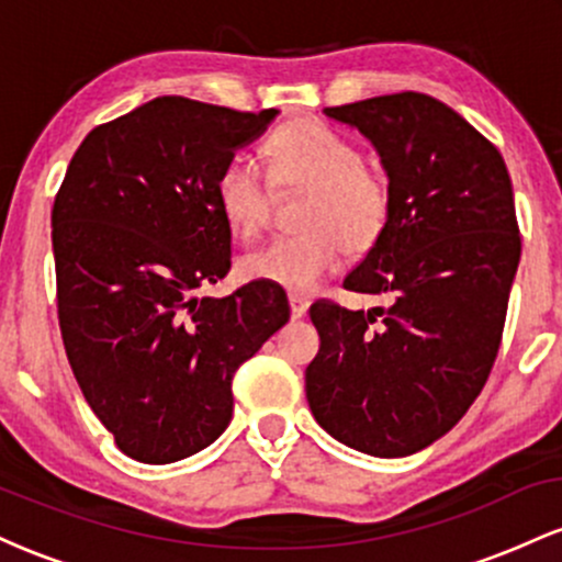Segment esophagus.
<instances>
[{"label":"esophagus","instance_id":"esophagus-1","mask_svg":"<svg viewBox=\"0 0 562 562\" xmlns=\"http://www.w3.org/2000/svg\"><path fill=\"white\" fill-rule=\"evenodd\" d=\"M288 303H290V317H293V319H301L303 314H306L308 299H303V295L290 293V295H288Z\"/></svg>","mask_w":562,"mask_h":562}]
</instances>
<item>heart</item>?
Here are the masks:
<instances>
[{"mask_svg": "<svg viewBox=\"0 0 562 562\" xmlns=\"http://www.w3.org/2000/svg\"><path fill=\"white\" fill-rule=\"evenodd\" d=\"M272 187L303 195L293 218L299 232L240 256L237 272L245 280L308 293L344 254L351 259L370 254L391 224V179L364 164L357 142L322 121L295 119L277 126L263 145V169L248 158L222 166L214 198L235 235H259L272 209Z\"/></svg>", "mask_w": 562, "mask_h": 562, "instance_id": "obj_1", "label": "heart"}]
</instances>
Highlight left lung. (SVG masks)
Masks as SVG:
<instances>
[{"mask_svg":"<svg viewBox=\"0 0 562 562\" xmlns=\"http://www.w3.org/2000/svg\"><path fill=\"white\" fill-rule=\"evenodd\" d=\"M325 113L372 139L389 171V229L344 280L389 306L312 303L319 353L306 398L346 447L406 457L462 420L494 367L520 261L513 184L499 150L436 97L383 94Z\"/></svg>","mask_w":562,"mask_h":562,"instance_id":"obj_1","label":"left lung"}]
</instances>
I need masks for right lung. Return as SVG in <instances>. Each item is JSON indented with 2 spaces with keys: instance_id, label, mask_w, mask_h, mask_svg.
Wrapping results in <instances>:
<instances>
[{
  "instance_id": "add662e5",
  "label": "right lung",
  "mask_w": 562,
  "mask_h": 562,
  "mask_svg": "<svg viewBox=\"0 0 562 562\" xmlns=\"http://www.w3.org/2000/svg\"><path fill=\"white\" fill-rule=\"evenodd\" d=\"M274 115L156 97L70 158L53 205L57 319L83 398L132 460L169 465L216 441L237 367L290 317L272 282L195 295L232 267L216 173Z\"/></svg>"
}]
</instances>
